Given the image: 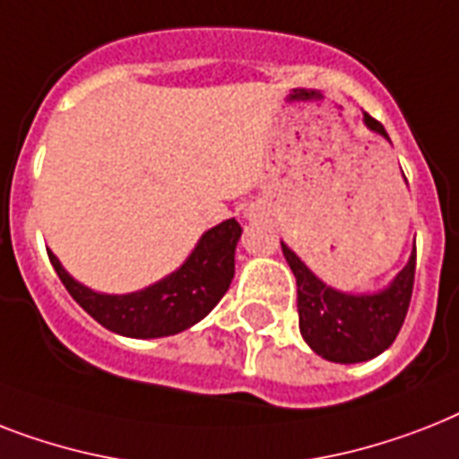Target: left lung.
Instances as JSON below:
<instances>
[{"mask_svg":"<svg viewBox=\"0 0 459 459\" xmlns=\"http://www.w3.org/2000/svg\"><path fill=\"white\" fill-rule=\"evenodd\" d=\"M368 129L389 139L385 126L370 115H363ZM297 278V311L299 333L320 359L333 363H363L386 351L403 325L411 307L412 282H415V245L411 259L385 290L363 294H349L334 290L281 242Z\"/></svg>","mask_w":459,"mask_h":459,"instance_id":"1","label":"left lung"}]
</instances>
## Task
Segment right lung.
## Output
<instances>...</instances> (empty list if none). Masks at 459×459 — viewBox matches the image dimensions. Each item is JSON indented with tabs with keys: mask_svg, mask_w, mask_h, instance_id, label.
<instances>
[{
	"mask_svg": "<svg viewBox=\"0 0 459 459\" xmlns=\"http://www.w3.org/2000/svg\"><path fill=\"white\" fill-rule=\"evenodd\" d=\"M240 223L226 219L203 233L188 259L162 281L129 294H106L82 285L47 249L48 262L77 304L96 323L122 337L158 339L178 334L217 307L236 273Z\"/></svg>",
	"mask_w": 459,
	"mask_h": 459,
	"instance_id": "obj_1",
	"label": "right lung"
}]
</instances>
